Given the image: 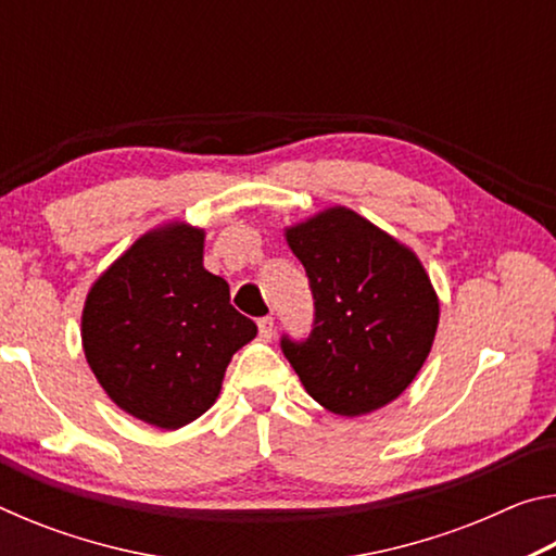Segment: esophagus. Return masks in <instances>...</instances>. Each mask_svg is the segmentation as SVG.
I'll use <instances>...</instances> for the list:
<instances>
[{
	"label": "esophagus",
	"mask_w": 556,
	"mask_h": 556,
	"mask_svg": "<svg viewBox=\"0 0 556 556\" xmlns=\"http://www.w3.org/2000/svg\"><path fill=\"white\" fill-rule=\"evenodd\" d=\"M257 326H260V338H262V341H271V333H275V318H271V316L260 318Z\"/></svg>",
	"instance_id": "obj_1"
}]
</instances>
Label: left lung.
<instances>
[{
	"label": "left lung",
	"mask_w": 556,
	"mask_h": 556,
	"mask_svg": "<svg viewBox=\"0 0 556 556\" xmlns=\"http://www.w3.org/2000/svg\"><path fill=\"white\" fill-rule=\"evenodd\" d=\"M312 281L316 318L304 343L281 338L304 390L341 417L384 407L425 365L439 296L407 244L345 205L285 228Z\"/></svg>",
	"instance_id": "8db88e82"
}]
</instances>
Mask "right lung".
<instances>
[{
  "label": "right lung",
  "instance_id": "right-lung-1",
  "mask_svg": "<svg viewBox=\"0 0 556 556\" xmlns=\"http://www.w3.org/2000/svg\"><path fill=\"white\" fill-rule=\"evenodd\" d=\"M203 244L191 223L159 225L92 281L83 306V351L100 388L168 431L213 407L232 355L257 336L228 281L203 267Z\"/></svg>",
  "mask_w": 556,
  "mask_h": 556
}]
</instances>
